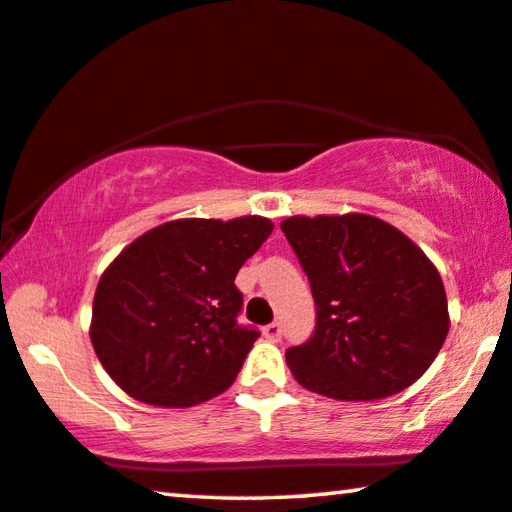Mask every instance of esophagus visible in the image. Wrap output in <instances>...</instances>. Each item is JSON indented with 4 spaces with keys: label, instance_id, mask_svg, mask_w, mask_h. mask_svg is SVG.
Instances as JSON below:
<instances>
[{
    "label": "esophagus",
    "instance_id": "obj_1",
    "mask_svg": "<svg viewBox=\"0 0 512 512\" xmlns=\"http://www.w3.org/2000/svg\"><path fill=\"white\" fill-rule=\"evenodd\" d=\"M262 335H264L266 339H269V342H278L280 335H282L280 323H269V326H264V328H262Z\"/></svg>",
    "mask_w": 512,
    "mask_h": 512
}]
</instances>
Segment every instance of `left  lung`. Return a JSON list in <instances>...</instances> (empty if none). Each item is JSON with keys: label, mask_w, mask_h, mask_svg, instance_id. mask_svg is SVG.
<instances>
[{"label": "left lung", "mask_w": 512, "mask_h": 512, "mask_svg": "<svg viewBox=\"0 0 512 512\" xmlns=\"http://www.w3.org/2000/svg\"><path fill=\"white\" fill-rule=\"evenodd\" d=\"M280 227L316 303L310 342L287 348L298 383L376 401L424 376L449 332L446 291L424 250L367 214L289 216Z\"/></svg>", "instance_id": "left-lung-1"}]
</instances>
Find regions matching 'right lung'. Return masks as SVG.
I'll return each mask as SVG.
<instances>
[{"mask_svg":"<svg viewBox=\"0 0 512 512\" xmlns=\"http://www.w3.org/2000/svg\"><path fill=\"white\" fill-rule=\"evenodd\" d=\"M271 232L264 216L177 218L129 243L93 298L91 342L113 383L161 408L225 392L259 337L237 323L234 278Z\"/></svg>","mask_w":512,"mask_h":512,"instance_id":"1","label":"right lung"}]
</instances>
